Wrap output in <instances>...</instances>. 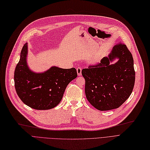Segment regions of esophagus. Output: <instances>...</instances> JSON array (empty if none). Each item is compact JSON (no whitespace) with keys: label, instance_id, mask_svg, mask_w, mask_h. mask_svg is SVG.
Masks as SVG:
<instances>
[{"label":"esophagus","instance_id":"obj_1","mask_svg":"<svg viewBox=\"0 0 150 150\" xmlns=\"http://www.w3.org/2000/svg\"><path fill=\"white\" fill-rule=\"evenodd\" d=\"M81 67H78L76 69V71H77V74H78V75L79 76H80V75H81Z\"/></svg>","mask_w":150,"mask_h":150}]
</instances>
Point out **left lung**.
<instances>
[{
	"instance_id": "1",
	"label": "left lung",
	"mask_w": 150,
	"mask_h": 150,
	"mask_svg": "<svg viewBox=\"0 0 150 150\" xmlns=\"http://www.w3.org/2000/svg\"><path fill=\"white\" fill-rule=\"evenodd\" d=\"M115 58L118 61L110 63ZM85 95L88 101L99 110L119 108L129 98L134 89L135 72L132 55L125 44L113 47L108 57L101 62L83 69Z\"/></svg>"
}]
</instances>
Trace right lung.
<instances>
[{
    "mask_svg": "<svg viewBox=\"0 0 150 150\" xmlns=\"http://www.w3.org/2000/svg\"><path fill=\"white\" fill-rule=\"evenodd\" d=\"M28 44L23 46L14 72L15 88L20 99L28 106L47 110L62 100L69 83L77 77L75 68L64 69L52 67L43 73L31 71L26 62Z\"/></svg>",
    "mask_w": 150,
    "mask_h": 150,
    "instance_id": "obj_1",
    "label": "right lung"
}]
</instances>
